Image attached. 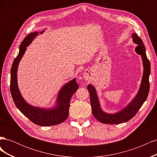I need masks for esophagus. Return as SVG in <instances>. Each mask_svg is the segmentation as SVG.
I'll list each match as a JSON object with an SVG mask.
<instances>
[{
    "mask_svg": "<svg viewBox=\"0 0 157 157\" xmlns=\"http://www.w3.org/2000/svg\"><path fill=\"white\" fill-rule=\"evenodd\" d=\"M89 73H86L84 74V77L86 78V79H88V77H89V75H88Z\"/></svg>",
    "mask_w": 157,
    "mask_h": 157,
    "instance_id": "obj_1",
    "label": "esophagus"
}]
</instances>
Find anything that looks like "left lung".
Masks as SVG:
<instances>
[{"label": "left lung", "instance_id": "1", "mask_svg": "<svg viewBox=\"0 0 157 157\" xmlns=\"http://www.w3.org/2000/svg\"><path fill=\"white\" fill-rule=\"evenodd\" d=\"M132 38L134 43L137 44L135 50L137 54L141 56L144 69L139 92L129 105L116 114H108L103 112L99 105L96 90L92 85L89 84L88 86L93 115L98 121L103 124H117L130 121L136 115L148 96L150 88L149 79L151 73V64L147 57L145 47L141 38L136 33H133Z\"/></svg>", "mask_w": 157, "mask_h": 157}]
</instances>
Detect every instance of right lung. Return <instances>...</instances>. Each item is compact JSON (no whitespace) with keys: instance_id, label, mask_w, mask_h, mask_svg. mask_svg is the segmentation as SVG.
<instances>
[{"instance_id":"1","label":"right lung","mask_w":157,"mask_h":157,"mask_svg":"<svg viewBox=\"0 0 157 157\" xmlns=\"http://www.w3.org/2000/svg\"><path fill=\"white\" fill-rule=\"evenodd\" d=\"M44 31H42L41 33ZM38 35L37 32L31 33L22 41L20 46V52L17 56L11 68L10 92L16 106L23 115L27 117L34 124L49 126L60 124L67 119L69 116V103L73 94L78 88V84L74 78L62 87L57 99V105L52 109H44L33 107L27 104L20 92L17 82V69L20 61L25 54L26 47Z\"/></svg>"}]
</instances>
